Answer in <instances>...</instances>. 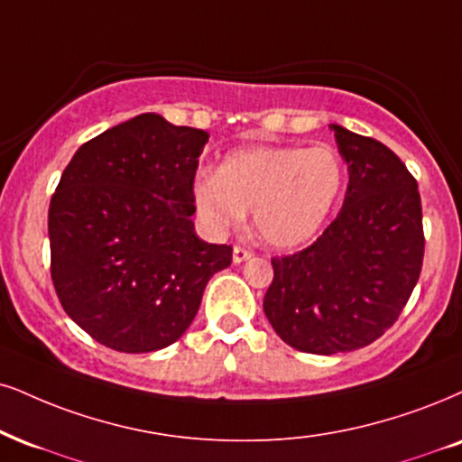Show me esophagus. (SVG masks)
<instances>
[{"instance_id": "obj_1", "label": "esophagus", "mask_w": 462, "mask_h": 462, "mask_svg": "<svg viewBox=\"0 0 462 462\" xmlns=\"http://www.w3.org/2000/svg\"><path fill=\"white\" fill-rule=\"evenodd\" d=\"M250 257H253V253H250V250L242 248V246H236V248H233V263H236V265L244 263V261H248Z\"/></svg>"}]
</instances>
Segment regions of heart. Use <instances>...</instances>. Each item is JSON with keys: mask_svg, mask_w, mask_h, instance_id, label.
<instances>
[{"mask_svg": "<svg viewBox=\"0 0 462 462\" xmlns=\"http://www.w3.org/2000/svg\"><path fill=\"white\" fill-rule=\"evenodd\" d=\"M345 184L346 167L332 147L254 145L231 152L218 173L199 175L192 197L212 231L236 229L253 209L270 246L295 248L326 226Z\"/></svg>", "mask_w": 462, "mask_h": 462, "instance_id": "1", "label": "heart"}]
</instances>
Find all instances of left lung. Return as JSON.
Wrapping results in <instances>:
<instances>
[{"label":"left lung","mask_w":462,"mask_h":462,"mask_svg":"<svg viewBox=\"0 0 462 462\" xmlns=\"http://www.w3.org/2000/svg\"><path fill=\"white\" fill-rule=\"evenodd\" d=\"M349 167L343 209L301 253L272 259L263 310L293 349H362L392 328L424 259L418 181L390 147L329 124Z\"/></svg>","instance_id":"obj_1"}]
</instances>
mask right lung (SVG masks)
<instances>
[{"label": "right lung", "instance_id": "1", "mask_svg": "<svg viewBox=\"0 0 462 462\" xmlns=\"http://www.w3.org/2000/svg\"><path fill=\"white\" fill-rule=\"evenodd\" d=\"M209 134L141 113L81 145L49 205L51 278L66 315L122 353L173 345L233 248L195 233Z\"/></svg>", "mask_w": 462, "mask_h": 462}]
</instances>
